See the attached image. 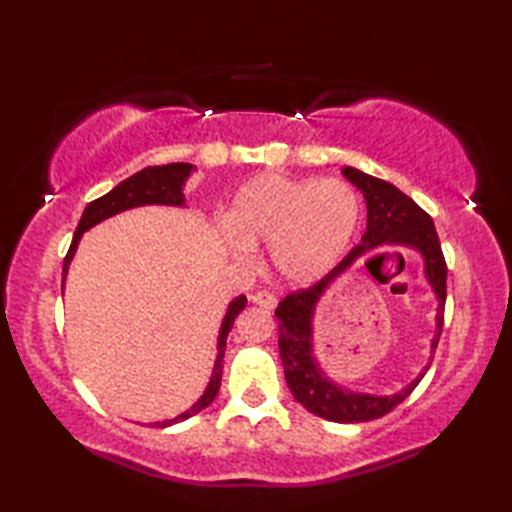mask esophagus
Here are the masks:
<instances>
[{"label":"esophagus","instance_id":"1","mask_svg":"<svg viewBox=\"0 0 512 512\" xmlns=\"http://www.w3.org/2000/svg\"><path fill=\"white\" fill-rule=\"evenodd\" d=\"M250 299H253V303H257V306L268 308V310H273L277 306V297L273 295V292H268V290H259Z\"/></svg>","mask_w":512,"mask_h":512}]
</instances>
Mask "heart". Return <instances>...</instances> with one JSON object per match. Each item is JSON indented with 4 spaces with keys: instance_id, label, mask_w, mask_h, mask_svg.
I'll use <instances>...</instances> for the list:
<instances>
[{
    "instance_id": "b5f03b06",
    "label": "heart",
    "mask_w": 512,
    "mask_h": 512,
    "mask_svg": "<svg viewBox=\"0 0 512 512\" xmlns=\"http://www.w3.org/2000/svg\"><path fill=\"white\" fill-rule=\"evenodd\" d=\"M361 195L343 180L262 173L235 193L233 244H270L273 264L295 284H310L341 262L361 226Z\"/></svg>"
}]
</instances>
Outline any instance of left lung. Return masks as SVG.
I'll list each match as a JSON object with an SVG mask.
<instances>
[{
	"mask_svg": "<svg viewBox=\"0 0 512 512\" xmlns=\"http://www.w3.org/2000/svg\"><path fill=\"white\" fill-rule=\"evenodd\" d=\"M343 176L356 184L367 202V231L363 242L354 246L339 264H336L328 275L319 279L317 284L290 292L279 301L275 317L279 319V354L284 363L286 383L295 396L310 413L332 422H367L383 418L385 413L396 409L413 389L418 387L424 372L413 380L409 387L394 396L376 398L363 394H345L328 378H323L317 363L312 358V336H310V321L312 310L317 301L332 281L339 277L343 270L354 264L356 257H361L365 250L376 248L380 244H402L420 250L427 266V279L436 290L440 299L438 308V334L433 339V352H436L442 323H444V301H447V262L440 246V239L433 226L431 215L422 211L409 195L398 191L394 184H389L380 178L367 176V173L345 167ZM400 255V253H398Z\"/></svg>",
	"mask_w": 512,
	"mask_h": 512,
	"instance_id": "left-lung-1",
	"label": "left lung"
}]
</instances>
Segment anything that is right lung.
Listing matches in <instances>:
<instances>
[{
    "label": "right lung",
    "instance_id": "obj_1",
    "mask_svg": "<svg viewBox=\"0 0 512 512\" xmlns=\"http://www.w3.org/2000/svg\"><path fill=\"white\" fill-rule=\"evenodd\" d=\"M191 171H195L193 165H187V162H171V165H158V167H147L143 171L134 173L132 178L123 180L118 187H114L110 193H105L103 198L90 202L85 206V211L81 215V222L76 226V233L72 237V244L68 255L63 259V273H68V266L74 257V250L79 246V239L81 235L92 228L94 224H99L107 217H112L121 211L127 209H134V206H143V204H173V206H180L184 202V195H182V184L191 176ZM246 308V297H237L231 306H228V312L224 317L222 323V330H220V352H217V361H215V369H213V376H211V383L206 387L204 396L195 402V405L180 413V416L165 420V422H154V427H169V424H176L180 420H187L195 413H200L202 409H206L215 400L217 391H220L222 385V361H224V352H226V336L231 332L235 317L239 312Z\"/></svg>",
    "mask_w": 512,
    "mask_h": 512
}]
</instances>
